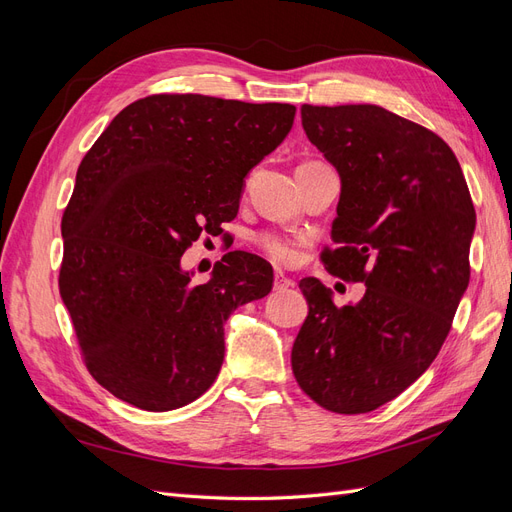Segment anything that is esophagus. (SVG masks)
<instances>
[{"mask_svg":"<svg viewBox=\"0 0 512 512\" xmlns=\"http://www.w3.org/2000/svg\"><path fill=\"white\" fill-rule=\"evenodd\" d=\"M292 286H294V280H290V277L284 275L282 271H275V280H273L275 290H288Z\"/></svg>","mask_w":512,"mask_h":512,"instance_id":"1","label":"esophagus"}]
</instances>
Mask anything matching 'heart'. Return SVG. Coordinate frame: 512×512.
<instances>
[{"instance_id":"heart-1","label":"heart","mask_w":512,"mask_h":512,"mask_svg":"<svg viewBox=\"0 0 512 512\" xmlns=\"http://www.w3.org/2000/svg\"><path fill=\"white\" fill-rule=\"evenodd\" d=\"M254 243L262 254H267L277 265H290L299 258L301 239L284 230H262L254 235Z\"/></svg>"}]
</instances>
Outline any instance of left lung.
<instances>
[{"label":"left lung","mask_w":512,"mask_h":512,"mask_svg":"<svg viewBox=\"0 0 512 512\" xmlns=\"http://www.w3.org/2000/svg\"><path fill=\"white\" fill-rule=\"evenodd\" d=\"M303 130L342 179L327 269L365 282L337 307L305 277L309 312L292 371L318 406L363 414L404 393L436 359L470 282L476 211L438 134L376 104L301 106Z\"/></svg>","instance_id":"left-lung-1"}]
</instances>
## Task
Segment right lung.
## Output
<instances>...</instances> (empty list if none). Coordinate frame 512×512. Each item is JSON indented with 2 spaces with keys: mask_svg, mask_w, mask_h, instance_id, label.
Here are the masks:
<instances>
[{
  "mask_svg": "<svg viewBox=\"0 0 512 512\" xmlns=\"http://www.w3.org/2000/svg\"><path fill=\"white\" fill-rule=\"evenodd\" d=\"M292 104L200 94L136 100L87 151L61 218L59 292L83 359L117 399L166 412L218 378L224 322L267 297L273 269L228 252L207 284L181 256L237 218L250 170L288 136Z\"/></svg>",
  "mask_w": 512,
  "mask_h": 512,
  "instance_id": "obj_1",
  "label": "right lung"
}]
</instances>
